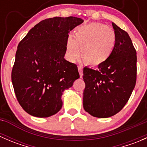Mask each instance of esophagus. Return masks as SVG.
Segmentation results:
<instances>
[{
    "instance_id": "obj_1",
    "label": "esophagus",
    "mask_w": 147,
    "mask_h": 147,
    "mask_svg": "<svg viewBox=\"0 0 147 147\" xmlns=\"http://www.w3.org/2000/svg\"><path fill=\"white\" fill-rule=\"evenodd\" d=\"M78 71H79V73H80V78H82V75H83V69H82V66H78Z\"/></svg>"
}]
</instances>
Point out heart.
<instances>
[{
    "mask_svg": "<svg viewBox=\"0 0 147 147\" xmlns=\"http://www.w3.org/2000/svg\"><path fill=\"white\" fill-rule=\"evenodd\" d=\"M116 42V34L110 28L102 23H88L77 28L74 35H67L65 55L68 60L75 62L81 50V57L84 63L98 65L110 57Z\"/></svg>",
    "mask_w": 147,
    "mask_h": 147,
    "instance_id": "obj_1",
    "label": "heart"
}]
</instances>
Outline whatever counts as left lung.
<instances>
[{
	"instance_id": "left-lung-1",
	"label": "left lung",
	"mask_w": 147,
	"mask_h": 147,
	"mask_svg": "<svg viewBox=\"0 0 147 147\" xmlns=\"http://www.w3.org/2000/svg\"><path fill=\"white\" fill-rule=\"evenodd\" d=\"M117 37L109 59L94 69L85 67L83 107L90 115L107 118L124 107L137 80V52L128 33L112 23Z\"/></svg>"
}]
</instances>
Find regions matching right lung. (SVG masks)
Listing matches in <instances>:
<instances>
[{
	"instance_id": "obj_1",
	"label": "right lung",
	"mask_w": 147,
	"mask_h": 147,
	"mask_svg": "<svg viewBox=\"0 0 147 147\" xmlns=\"http://www.w3.org/2000/svg\"><path fill=\"white\" fill-rule=\"evenodd\" d=\"M83 21L72 16L45 19L18 44L11 79L18 101L29 115L48 117L57 113L63 92L80 78L77 65L64 56L68 33Z\"/></svg>"
}]
</instances>
